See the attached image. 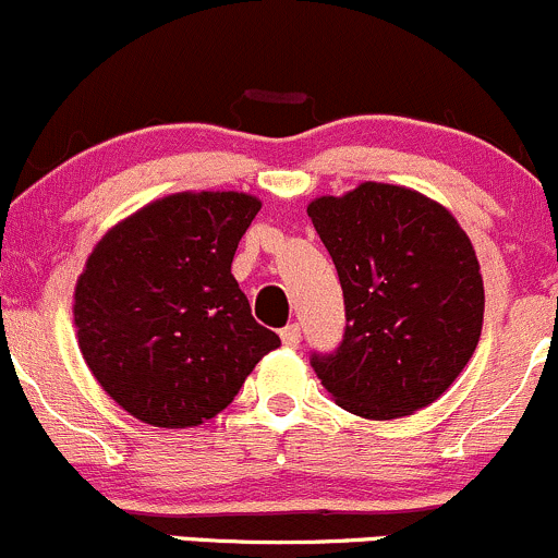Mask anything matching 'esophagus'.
Wrapping results in <instances>:
<instances>
[{
  "mask_svg": "<svg viewBox=\"0 0 558 558\" xmlns=\"http://www.w3.org/2000/svg\"><path fill=\"white\" fill-rule=\"evenodd\" d=\"M279 336H281V343H284V347L295 349L298 343H301V325H298V322H292V325L281 327Z\"/></svg>",
  "mask_w": 558,
  "mask_h": 558,
  "instance_id": "esophagus-1",
  "label": "esophagus"
}]
</instances>
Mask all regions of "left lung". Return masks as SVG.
Returning a JSON list of instances; mask_svg holds the SVG:
<instances>
[{"mask_svg":"<svg viewBox=\"0 0 558 558\" xmlns=\"http://www.w3.org/2000/svg\"><path fill=\"white\" fill-rule=\"evenodd\" d=\"M336 263L347 327L312 367L336 403L365 418H398L435 403L473 357L484 325V279L468 233L435 201L363 182L308 204Z\"/></svg>","mask_w":558,"mask_h":558,"instance_id":"left-lung-1","label":"left lung"}]
</instances>
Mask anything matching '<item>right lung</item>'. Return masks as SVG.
<instances>
[{
  "instance_id": "obj_1",
  "label": "right lung",
  "mask_w": 558,
  "mask_h": 558,
  "mask_svg": "<svg viewBox=\"0 0 558 558\" xmlns=\"http://www.w3.org/2000/svg\"><path fill=\"white\" fill-rule=\"evenodd\" d=\"M260 201L177 193L114 226L74 290L96 381L153 427H195L233 403L279 336L252 319L231 263Z\"/></svg>"
}]
</instances>
